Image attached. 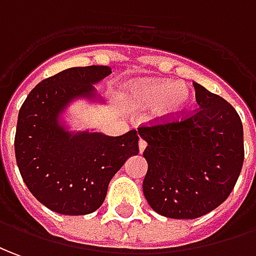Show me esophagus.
<instances>
[{
  "instance_id": "1",
  "label": "esophagus",
  "mask_w": 256,
  "mask_h": 256,
  "mask_svg": "<svg viewBox=\"0 0 256 256\" xmlns=\"http://www.w3.org/2000/svg\"><path fill=\"white\" fill-rule=\"evenodd\" d=\"M139 152L142 153V152L145 150V148H146V140H144V139H139Z\"/></svg>"
}]
</instances>
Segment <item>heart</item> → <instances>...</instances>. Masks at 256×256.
Masks as SVG:
<instances>
[{
    "instance_id": "heart-1",
    "label": "heart",
    "mask_w": 256,
    "mask_h": 256,
    "mask_svg": "<svg viewBox=\"0 0 256 256\" xmlns=\"http://www.w3.org/2000/svg\"><path fill=\"white\" fill-rule=\"evenodd\" d=\"M128 94L136 106L142 108L156 107L163 117L182 112L191 102L190 89L182 82L139 80L128 86Z\"/></svg>"
}]
</instances>
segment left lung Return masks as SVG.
I'll list each match as a JSON object with an SVG mask.
<instances>
[{
	"instance_id": "8db88e82",
	"label": "left lung",
	"mask_w": 256,
	"mask_h": 256,
	"mask_svg": "<svg viewBox=\"0 0 256 256\" xmlns=\"http://www.w3.org/2000/svg\"><path fill=\"white\" fill-rule=\"evenodd\" d=\"M199 108L142 124L148 142L144 195L170 219H196L224 202L244 163L238 112L224 98L194 84Z\"/></svg>"
}]
</instances>
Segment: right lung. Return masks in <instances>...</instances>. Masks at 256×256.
Wrapping results in <instances>:
<instances>
[{"instance_id":"right-lung-1","label":"right lung","mask_w":256,"mask_h":256,"mask_svg":"<svg viewBox=\"0 0 256 256\" xmlns=\"http://www.w3.org/2000/svg\"><path fill=\"white\" fill-rule=\"evenodd\" d=\"M111 74L110 66H75L33 88L18 116L15 156L33 196L52 212L88 214L104 202L108 182L125 160L138 154L135 130L121 136L70 135L57 116L71 98L92 96L93 86Z\"/></svg>"}]
</instances>
